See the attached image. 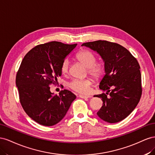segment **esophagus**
<instances>
[{"label":"esophagus","mask_w":155,"mask_h":155,"mask_svg":"<svg viewBox=\"0 0 155 155\" xmlns=\"http://www.w3.org/2000/svg\"><path fill=\"white\" fill-rule=\"evenodd\" d=\"M79 97L82 99H87V98H91L92 97L91 95H79Z\"/></svg>","instance_id":"obj_1"}]
</instances>
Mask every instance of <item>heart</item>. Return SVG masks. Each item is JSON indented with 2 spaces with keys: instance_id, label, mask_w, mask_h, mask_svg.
Returning a JSON list of instances; mask_svg holds the SVG:
<instances>
[{
  "instance_id": "obj_1",
  "label": "heart",
  "mask_w": 155,
  "mask_h": 155,
  "mask_svg": "<svg viewBox=\"0 0 155 155\" xmlns=\"http://www.w3.org/2000/svg\"><path fill=\"white\" fill-rule=\"evenodd\" d=\"M77 60L80 61L87 69L88 74L95 80L99 79L103 76L105 66L101 61H96V56L94 53L86 50L82 49L76 54ZM69 69V61L65 58L63 60L60 65V71L63 74H68ZM92 82L91 79H74L71 81L68 86L71 90L80 94H87L90 90Z\"/></svg>"
}]
</instances>
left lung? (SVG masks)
<instances>
[{"label":"left lung","mask_w":155,"mask_h":155,"mask_svg":"<svg viewBox=\"0 0 155 155\" xmlns=\"http://www.w3.org/2000/svg\"><path fill=\"white\" fill-rule=\"evenodd\" d=\"M82 46L97 51L104 61L106 74L99 88L107 93L94 95L103 102L97 115L110 123L122 121L136 107L142 93L138 60L116 43L98 40L84 43Z\"/></svg>","instance_id":"left-lung-1"}]
</instances>
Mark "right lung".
<instances>
[{
    "label": "right lung",
    "mask_w": 155,
    "mask_h": 155,
    "mask_svg": "<svg viewBox=\"0 0 155 155\" xmlns=\"http://www.w3.org/2000/svg\"><path fill=\"white\" fill-rule=\"evenodd\" d=\"M77 44L51 41L40 44L27 52L16 74L19 101L25 112L43 126L59 123L76 98L68 90L53 95L50 86L60 77V65Z\"/></svg>",
    "instance_id": "1"
}]
</instances>
